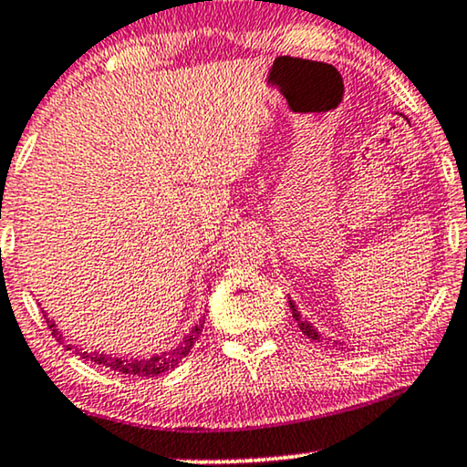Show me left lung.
Returning <instances> with one entry per match:
<instances>
[{
    "label": "left lung",
    "instance_id": "8db88e82",
    "mask_svg": "<svg viewBox=\"0 0 467 467\" xmlns=\"http://www.w3.org/2000/svg\"><path fill=\"white\" fill-rule=\"evenodd\" d=\"M289 308H291V312H293V318H296L297 321V325H299V329L304 331L306 336L310 337V340H317V342H323V344H329V347H334L336 350H340V348H348L347 347V342H340V340H331V337H327L325 334H321V331H318L315 325H312L308 318H306L302 312H299V308L296 306V302H293V299L289 297ZM350 350V348H348Z\"/></svg>",
    "mask_w": 467,
    "mask_h": 467
}]
</instances>
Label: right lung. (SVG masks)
<instances>
[{
	"label": "right lung",
	"mask_w": 467,
	"mask_h": 467,
	"mask_svg": "<svg viewBox=\"0 0 467 467\" xmlns=\"http://www.w3.org/2000/svg\"><path fill=\"white\" fill-rule=\"evenodd\" d=\"M44 312V318H47L48 323V329L53 331V336L57 337V342H61L66 350H72L78 357H82L85 361H93L98 363V366H104V368H110L114 372L119 374H127V376H138V379H149V376H159L163 372H170V369H174L178 363H181L184 357L189 355V350L193 348V344L197 337H200L202 329H203V317L200 321L191 325V329L187 334L182 336V340L174 344V347L168 348V350H161L159 355H152V357H125V355H108V353H99V350H88L85 347H74V344H69L66 340V336L61 334V329H57V325L53 318H48V312Z\"/></svg>",
	"instance_id": "obj_1"
}]
</instances>
